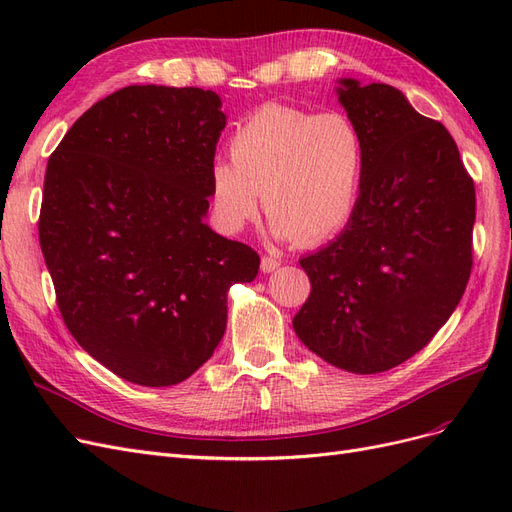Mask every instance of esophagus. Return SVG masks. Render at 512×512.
Here are the masks:
<instances>
[{
    "label": "esophagus",
    "mask_w": 512,
    "mask_h": 512,
    "mask_svg": "<svg viewBox=\"0 0 512 512\" xmlns=\"http://www.w3.org/2000/svg\"><path fill=\"white\" fill-rule=\"evenodd\" d=\"M277 267H280V260L273 258V256H262V260H260V271L262 273H271Z\"/></svg>",
    "instance_id": "34e87169"
}]
</instances>
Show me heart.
Returning a JSON list of instances; mask_svg holds the SVG:
<instances>
[{
  "instance_id": "1",
  "label": "heart",
  "mask_w": 512,
  "mask_h": 512,
  "mask_svg": "<svg viewBox=\"0 0 512 512\" xmlns=\"http://www.w3.org/2000/svg\"><path fill=\"white\" fill-rule=\"evenodd\" d=\"M228 160L209 173L218 222L237 232L258 215L260 196L277 237L312 247L342 230L359 205L365 136L339 111L265 104L230 136Z\"/></svg>"
}]
</instances>
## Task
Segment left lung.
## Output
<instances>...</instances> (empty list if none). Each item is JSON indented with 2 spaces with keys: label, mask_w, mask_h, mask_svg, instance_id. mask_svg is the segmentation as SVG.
<instances>
[{
  "label": "left lung",
  "mask_w": 512,
  "mask_h": 512,
  "mask_svg": "<svg viewBox=\"0 0 512 512\" xmlns=\"http://www.w3.org/2000/svg\"><path fill=\"white\" fill-rule=\"evenodd\" d=\"M342 85L365 136V179L342 235L299 260L312 292L292 327L327 363L380 374L423 350L466 292L476 192L440 121L391 85Z\"/></svg>",
  "instance_id": "1"
}]
</instances>
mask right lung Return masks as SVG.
Segmentation results:
<instances>
[{
  "label": "right lung",
  "instance_id": "right-lung-1",
  "mask_svg": "<svg viewBox=\"0 0 512 512\" xmlns=\"http://www.w3.org/2000/svg\"><path fill=\"white\" fill-rule=\"evenodd\" d=\"M220 96L130 85L74 121L44 175L38 237L79 346L119 378H190L226 331V292L260 256L203 222Z\"/></svg>",
  "mask_w": 512,
  "mask_h": 512
}]
</instances>
